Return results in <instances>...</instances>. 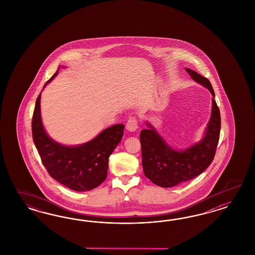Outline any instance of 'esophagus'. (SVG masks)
<instances>
[{
	"instance_id": "1",
	"label": "esophagus",
	"mask_w": 255,
	"mask_h": 255,
	"mask_svg": "<svg viewBox=\"0 0 255 255\" xmlns=\"http://www.w3.org/2000/svg\"><path fill=\"white\" fill-rule=\"evenodd\" d=\"M126 128L127 130L130 131H134L137 128H138V122H137V119L132 117L130 118L126 124Z\"/></svg>"
}]
</instances>
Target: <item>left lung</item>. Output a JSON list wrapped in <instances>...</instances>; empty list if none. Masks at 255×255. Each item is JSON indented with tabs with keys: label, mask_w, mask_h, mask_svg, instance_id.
<instances>
[{
	"label": "left lung",
	"mask_w": 255,
	"mask_h": 255,
	"mask_svg": "<svg viewBox=\"0 0 255 255\" xmlns=\"http://www.w3.org/2000/svg\"><path fill=\"white\" fill-rule=\"evenodd\" d=\"M186 71L213 96L211 117L203 139L185 150L178 151L170 147L149 124H147L148 128L142 130L139 136L144 174L151 182L163 188L193 179L207 169L214 159L220 138L221 114L214 100L213 88L207 77L189 68Z\"/></svg>",
	"instance_id": "1"
}]
</instances>
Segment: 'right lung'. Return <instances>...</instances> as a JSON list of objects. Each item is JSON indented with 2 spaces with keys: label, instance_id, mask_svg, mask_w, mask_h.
Masks as SVG:
<instances>
[{
  "label": "right lung",
  "instance_id": "obj_1",
  "mask_svg": "<svg viewBox=\"0 0 255 255\" xmlns=\"http://www.w3.org/2000/svg\"><path fill=\"white\" fill-rule=\"evenodd\" d=\"M58 71L46 81L49 83ZM37 97L31 120V132L41 161L51 178L77 192L91 191L107 178L108 158L124 136V124L105 129L85 144L67 147L50 138L43 127Z\"/></svg>",
  "mask_w": 255,
  "mask_h": 255
}]
</instances>
